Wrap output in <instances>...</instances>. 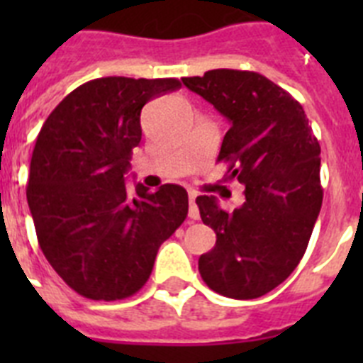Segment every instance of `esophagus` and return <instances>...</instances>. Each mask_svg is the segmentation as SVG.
Segmentation results:
<instances>
[{
	"label": "esophagus",
	"instance_id": "obj_1",
	"mask_svg": "<svg viewBox=\"0 0 363 363\" xmlns=\"http://www.w3.org/2000/svg\"><path fill=\"white\" fill-rule=\"evenodd\" d=\"M189 218L191 220H198L200 218V211L196 205V192H189Z\"/></svg>",
	"mask_w": 363,
	"mask_h": 363
}]
</instances>
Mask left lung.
Here are the masks:
<instances>
[{
    "mask_svg": "<svg viewBox=\"0 0 363 363\" xmlns=\"http://www.w3.org/2000/svg\"><path fill=\"white\" fill-rule=\"evenodd\" d=\"M230 123L218 162L245 185L242 207L227 213L198 196L216 245L198 259L211 289L236 300L272 291L300 264L322 207L320 143L296 99L265 76L216 69L182 79Z\"/></svg>",
    "mask_w": 363,
    "mask_h": 363,
    "instance_id": "left-lung-1",
    "label": "left lung"
}]
</instances>
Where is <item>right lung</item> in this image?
Wrapping results in <instances>:
<instances>
[{"label":"right lung","mask_w":363,"mask_h":363,"mask_svg":"<svg viewBox=\"0 0 363 363\" xmlns=\"http://www.w3.org/2000/svg\"><path fill=\"white\" fill-rule=\"evenodd\" d=\"M179 86L174 78L92 79L63 98L38 134L28 209L45 258L82 296L138 293L160 245L187 218L184 187L149 192L136 184L133 194L123 178L142 142L143 105Z\"/></svg>","instance_id":"1"}]
</instances>
